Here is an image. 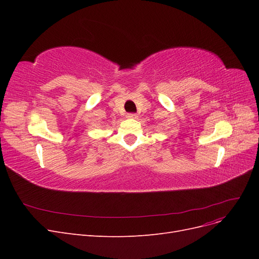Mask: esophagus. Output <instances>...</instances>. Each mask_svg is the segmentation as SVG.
Instances as JSON below:
<instances>
[{
	"label": "esophagus",
	"mask_w": 259,
	"mask_h": 259,
	"mask_svg": "<svg viewBox=\"0 0 259 259\" xmlns=\"http://www.w3.org/2000/svg\"><path fill=\"white\" fill-rule=\"evenodd\" d=\"M127 117H128V119H137V114H135V113H128Z\"/></svg>",
	"instance_id": "obj_1"
}]
</instances>
